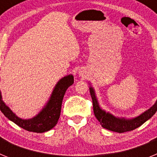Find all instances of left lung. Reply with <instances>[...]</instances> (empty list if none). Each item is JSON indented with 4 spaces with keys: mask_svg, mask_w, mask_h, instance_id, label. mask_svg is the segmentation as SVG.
Segmentation results:
<instances>
[{
    "mask_svg": "<svg viewBox=\"0 0 157 157\" xmlns=\"http://www.w3.org/2000/svg\"><path fill=\"white\" fill-rule=\"evenodd\" d=\"M90 93L93 101V108L96 118L104 128L111 131L118 133H124L138 128L144 123L149 120L157 111V101L150 109L144 112L142 114L133 119L116 117L109 112L101 109L96 97L95 91L92 86L90 87Z\"/></svg>",
    "mask_w": 157,
    "mask_h": 157,
    "instance_id": "1",
    "label": "left lung"
}]
</instances>
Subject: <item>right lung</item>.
<instances>
[{"instance_id": "1", "label": "right lung", "mask_w": 157, "mask_h": 157, "mask_svg": "<svg viewBox=\"0 0 157 157\" xmlns=\"http://www.w3.org/2000/svg\"><path fill=\"white\" fill-rule=\"evenodd\" d=\"M74 83V76L69 75L62 78L54 87L51 97L42 110L32 119L23 120L18 117L2 101L0 90V109L8 120L16 125L31 132L43 133L53 128L60 116L62 101L66 90Z\"/></svg>"}]
</instances>
